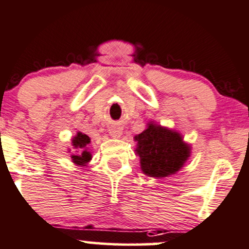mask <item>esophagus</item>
Here are the masks:
<instances>
[{"instance_id":"1","label":"esophagus","mask_w":249,"mask_h":249,"mask_svg":"<svg viewBox=\"0 0 249 249\" xmlns=\"http://www.w3.org/2000/svg\"><path fill=\"white\" fill-rule=\"evenodd\" d=\"M123 131L120 127H111L110 129V136H112L113 138H119L122 136Z\"/></svg>"}]
</instances>
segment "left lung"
Wrapping results in <instances>:
<instances>
[{"instance_id":"left-lung-1","label":"left lung","mask_w":249,"mask_h":249,"mask_svg":"<svg viewBox=\"0 0 249 249\" xmlns=\"http://www.w3.org/2000/svg\"><path fill=\"white\" fill-rule=\"evenodd\" d=\"M135 141L142 171L150 177L162 178L176 174L190 156L189 144L183 142L178 132L152 122Z\"/></svg>"}]
</instances>
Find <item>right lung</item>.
I'll return each instance as SVG.
<instances>
[{
    "instance_id": "add662e5",
    "label": "right lung",
    "mask_w": 249,
    "mask_h": 249,
    "mask_svg": "<svg viewBox=\"0 0 249 249\" xmlns=\"http://www.w3.org/2000/svg\"><path fill=\"white\" fill-rule=\"evenodd\" d=\"M89 142H91V139H89V136L81 132H78L75 137H73L72 145L73 149L76 150V152L71 156V158H72L73 163H75L76 165L85 166L91 160L92 155L89 151V149H87Z\"/></svg>"
}]
</instances>
